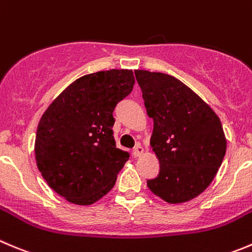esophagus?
<instances>
[{
  "instance_id": "34e87169",
  "label": "esophagus",
  "mask_w": 252,
  "mask_h": 252,
  "mask_svg": "<svg viewBox=\"0 0 252 252\" xmlns=\"http://www.w3.org/2000/svg\"><path fill=\"white\" fill-rule=\"evenodd\" d=\"M144 154V148L141 145H136L133 150V156L134 158H140Z\"/></svg>"
}]
</instances>
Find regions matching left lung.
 <instances>
[{
    "label": "left lung",
    "mask_w": 252,
    "mask_h": 252,
    "mask_svg": "<svg viewBox=\"0 0 252 252\" xmlns=\"http://www.w3.org/2000/svg\"><path fill=\"white\" fill-rule=\"evenodd\" d=\"M134 72L154 121L150 146L160 162L158 177L148 180L149 189L170 204L192 201L208 188L223 162L226 138L220 119L176 77Z\"/></svg>",
    "instance_id": "1"
}]
</instances>
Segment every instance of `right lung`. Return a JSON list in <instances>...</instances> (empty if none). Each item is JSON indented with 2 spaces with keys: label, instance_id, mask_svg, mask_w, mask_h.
<instances>
[{
  "label": "right lung",
  "instance_id": "obj_1",
  "mask_svg": "<svg viewBox=\"0 0 252 252\" xmlns=\"http://www.w3.org/2000/svg\"><path fill=\"white\" fill-rule=\"evenodd\" d=\"M128 69L75 80L46 108L36 129L34 153L49 187L70 203L90 206L106 196L129 158L116 148L113 111L134 86Z\"/></svg>",
  "mask_w": 252,
  "mask_h": 252
}]
</instances>
